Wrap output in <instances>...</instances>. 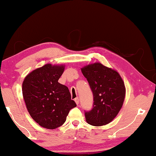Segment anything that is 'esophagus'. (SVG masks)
Here are the masks:
<instances>
[{
	"label": "esophagus",
	"mask_w": 156,
	"mask_h": 156,
	"mask_svg": "<svg viewBox=\"0 0 156 156\" xmlns=\"http://www.w3.org/2000/svg\"><path fill=\"white\" fill-rule=\"evenodd\" d=\"M75 102H76V105H79V102H80V100H79V98H75Z\"/></svg>",
	"instance_id": "34e87169"
}]
</instances>
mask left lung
<instances>
[{
  "label": "left lung",
  "instance_id": "8db88e82",
  "mask_svg": "<svg viewBox=\"0 0 156 156\" xmlns=\"http://www.w3.org/2000/svg\"><path fill=\"white\" fill-rule=\"evenodd\" d=\"M93 94V107L85 112L86 121L93 126L107 125L113 121L123 106L126 97L124 81L116 70L100 63L81 68Z\"/></svg>",
  "mask_w": 156,
  "mask_h": 156
}]
</instances>
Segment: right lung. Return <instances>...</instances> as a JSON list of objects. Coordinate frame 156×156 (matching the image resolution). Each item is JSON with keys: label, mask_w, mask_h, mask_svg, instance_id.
<instances>
[{"label": "right lung", "mask_w": 156, "mask_h": 156, "mask_svg": "<svg viewBox=\"0 0 156 156\" xmlns=\"http://www.w3.org/2000/svg\"><path fill=\"white\" fill-rule=\"evenodd\" d=\"M65 65L48 63L28 73L22 83L23 97L28 113L40 126L56 129L66 121L76 106L68 88L58 81Z\"/></svg>", "instance_id": "right-lung-1"}]
</instances>
